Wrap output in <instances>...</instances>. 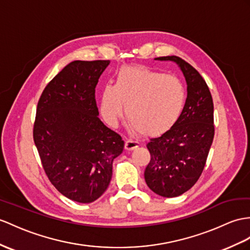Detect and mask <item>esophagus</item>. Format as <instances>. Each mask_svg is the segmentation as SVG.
I'll list each match as a JSON object with an SVG mask.
<instances>
[{"label":"esophagus","instance_id":"obj_1","mask_svg":"<svg viewBox=\"0 0 250 250\" xmlns=\"http://www.w3.org/2000/svg\"><path fill=\"white\" fill-rule=\"evenodd\" d=\"M139 147V142L135 141V140L127 139L125 142V149L126 150H133L135 148Z\"/></svg>","mask_w":250,"mask_h":250}]
</instances>
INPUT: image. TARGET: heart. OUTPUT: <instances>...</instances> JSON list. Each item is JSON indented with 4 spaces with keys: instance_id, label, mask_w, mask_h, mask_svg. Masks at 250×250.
<instances>
[{
    "instance_id": "1",
    "label": "heart",
    "mask_w": 250,
    "mask_h": 250,
    "mask_svg": "<svg viewBox=\"0 0 250 250\" xmlns=\"http://www.w3.org/2000/svg\"><path fill=\"white\" fill-rule=\"evenodd\" d=\"M185 103L186 91L177 77L144 65H129L119 71L114 86L103 88L100 111L108 125L115 126L125 105L130 128L155 136L176 123Z\"/></svg>"
}]
</instances>
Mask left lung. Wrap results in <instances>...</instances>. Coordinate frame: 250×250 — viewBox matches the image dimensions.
Here are the masks:
<instances>
[{
  "instance_id": "1",
  "label": "left lung",
  "mask_w": 250,
  "mask_h": 250,
  "mask_svg": "<svg viewBox=\"0 0 250 250\" xmlns=\"http://www.w3.org/2000/svg\"><path fill=\"white\" fill-rule=\"evenodd\" d=\"M179 65L186 77L188 96L180 117L171 129L150 139V161L144 172L146 185L163 197H176L196 184L214 138L213 101L198 71L178 56L158 57Z\"/></svg>"
}]
</instances>
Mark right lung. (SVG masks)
Here are the masks:
<instances>
[{
    "mask_svg": "<svg viewBox=\"0 0 250 250\" xmlns=\"http://www.w3.org/2000/svg\"><path fill=\"white\" fill-rule=\"evenodd\" d=\"M109 60L72 62L47 83L36 111L33 137L51 184L89 204L110 184L124 141L99 119L95 87Z\"/></svg>",
    "mask_w": 250,
    "mask_h": 250,
    "instance_id": "right-lung-1",
    "label": "right lung"
}]
</instances>
